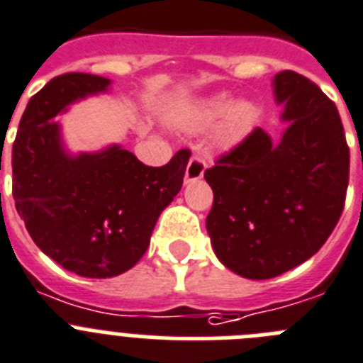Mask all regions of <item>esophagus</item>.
<instances>
[{"mask_svg": "<svg viewBox=\"0 0 363 363\" xmlns=\"http://www.w3.org/2000/svg\"><path fill=\"white\" fill-rule=\"evenodd\" d=\"M204 169H206V160L201 155H194L186 166V182H194L197 179H201L204 175Z\"/></svg>", "mask_w": 363, "mask_h": 363, "instance_id": "1", "label": "esophagus"}]
</instances>
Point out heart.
Here are the masks:
<instances>
[{"label": "heart", "mask_w": 363, "mask_h": 363, "mask_svg": "<svg viewBox=\"0 0 363 363\" xmlns=\"http://www.w3.org/2000/svg\"><path fill=\"white\" fill-rule=\"evenodd\" d=\"M220 118H225L217 133V143L223 147L235 146L250 133L257 122V107L250 102H239L234 106V100L219 94L201 106L195 116L197 128H212Z\"/></svg>", "instance_id": "heart-1"}]
</instances>
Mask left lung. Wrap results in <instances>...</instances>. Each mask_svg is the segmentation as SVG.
I'll return each mask as SVG.
<instances>
[{"mask_svg": "<svg viewBox=\"0 0 363 363\" xmlns=\"http://www.w3.org/2000/svg\"><path fill=\"white\" fill-rule=\"evenodd\" d=\"M289 129L272 144L261 128L204 172L216 256L248 279H270L320 250L345 206L349 146L333 100L296 71L274 78Z\"/></svg>", "mask_w": 363, "mask_h": 363, "instance_id": "obj_1", "label": "left lung"}]
</instances>
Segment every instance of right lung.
Returning <instances> with one entry per match:
<instances>
[{"mask_svg": "<svg viewBox=\"0 0 363 363\" xmlns=\"http://www.w3.org/2000/svg\"><path fill=\"white\" fill-rule=\"evenodd\" d=\"M107 86L87 72L55 77L29 100L12 144V195L25 228L43 254L84 277H113L137 264L191 155L179 150L160 168L118 146L65 155L50 118Z\"/></svg>", "mask_w": 363, "mask_h": 363, "instance_id": "right-lung-1", "label": "right lung"}]
</instances>
